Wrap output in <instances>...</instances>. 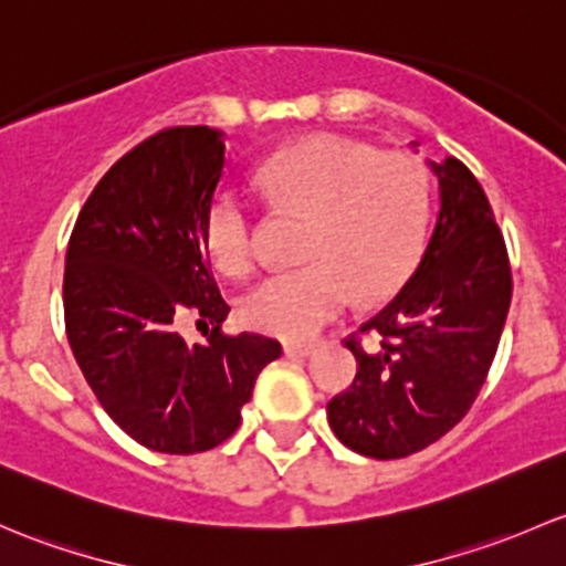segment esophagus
I'll return each mask as SVG.
<instances>
[{
	"instance_id": "1",
	"label": "esophagus",
	"mask_w": 566,
	"mask_h": 566,
	"mask_svg": "<svg viewBox=\"0 0 566 566\" xmlns=\"http://www.w3.org/2000/svg\"><path fill=\"white\" fill-rule=\"evenodd\" d=\"M283 352L289 354V357H311V354L316 352V346H313V343H283Z\"/></svg>"
}]
</instances>
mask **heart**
<instances>
[{
  "mask_svg": "<svg viewBox=\"0 0 566 566\" xmlns=\"http://www.w3.org/2000/svg\"><path fill=\"white\" fill-rule=\"evenodd\" d=\"M277 209L311 220L307 266L275 272L248 291L244 322L275 337H311L354 300H381L409 277L428 223V182L413 157L376 153L343 136L289 144L259 168ZM207 248L218 270L255 264L253 209L220 190L207 212Z\"/></svg>",
  "mask_w": 566,
  "mask_h": 566,
  "instance_id": "obj_1",
  "label": "heart"
}]
</instances>
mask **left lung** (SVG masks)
<instances>
[{
  "instance_id": "left-lung-1",
  "label": "left lung",
  "mask_w": 566,
  "mask_h": 566,
  "mask_svg": "<svg viewBox=\"0 0 566 566\" xmlns=\"http://www.w3.org/2000/svg\"><path fill=\"white\" fill-rule=\"evenodd\" d=\"M417 147V142H411ZM439 209L413 275L348 340L357 378L326 419L348 450L395 460L424 450L465 417L485 384L512 300L510 259L485 190L455 160L433 163Z\"/></svg>"
}]
</instances>
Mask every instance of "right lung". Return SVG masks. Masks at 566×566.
I'll return each mask as SVG.
<instances>
[{
	"mask_svg": "<svg viewBox=\"0 0 566 566\" xmlns=\"http://www.w3.org/2000/svg\"><path fill=\"white\" fill-rule=\"evenodd\" d=\"M226 136L171 127L108 168L86 198L65 259L73 357L106 413L142 447L193 455L240 428L272 337L223 335L229 305L209 272L207 212L223 179ZM214 323L190 347L178 316Z\"/></svg>",
	"mask_w": 566,
	"mask_h": 566,
	"instance_id": "1",
	"label": "right lung"
}]
</instances>
